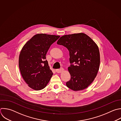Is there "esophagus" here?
I'll return each mask as SVG.
<instances>
[{
	"mask_svg": "<svg viewBox=\"0 0 121 121\" xmlns=\"http://www.w3.org/2000/svg\"><path fill=\"white\" fill-rule=\"evenodd\" d=\"M63 70H64V69H63V68H61L60 69H56V71L58 73H60L62 72V71H63Z\"/></svg>",
	"mask_w": 121,
	"mask_h": 121,
	"instance_id": "esophagus-1",
	"label": "esophagus"
}]
</instances>
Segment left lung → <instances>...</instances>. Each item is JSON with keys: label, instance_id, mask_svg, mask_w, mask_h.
Returning <instances> with one entry per match:
<instances>
[{"label": "left lung", "instance_id": "1", "mask_svg": "<svg viewBox=\"0 0 121 121\" xmlns=\"http://www.w3.org/2000/svg\"><path fill=\"white\" fill-rule=\"evenodd\" d=\"M57 43L66 47L71 64L68 68L71 79L66 86L77 91L87 88L94 81L99 69L100 58L98 47L88 35L83 33L65 35Z\"/></svg>", "mask_w": 121, "mask_h": 121}]
</instances>
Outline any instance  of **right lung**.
<instances>
[{
  "instance_id": "add662e5",
  "label": "right lung",
  "mask_w": 121,
  "mask_h": 121,
  "mask_svg": "<svg viewBox=\"0 0 121 121\" xmlns=\"http://www.w3.org/2000/svg\"><path fill=\"white\" fill-rule=\"evenodd\" d=\"M60 36L45 34L34 35L23 47L19 57L21 75L28 86L35 90L45 87L53 75L46 55Z\"/></svg>"
}]
</instances>
